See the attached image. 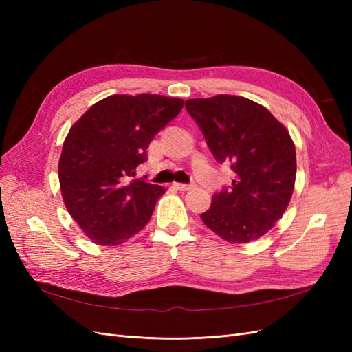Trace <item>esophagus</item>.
Here are the masks:
<instances>
[{
  "label": "esophagus",
  "mask_w": 352,
  "mask_h": 352,
  "mask_svg": "<svg viewBox=\"0 0 352 352\" xmlns=\"http://www.w3.org/2000/svg\"><path fill=\"white\" fill-rule=\"evenodd\" d=\"M174 186L180 192H188V190H190L193 188V184H184V183H175Z\"/></svg>",
  "instance_id": "obj_1"
}]
</instances>
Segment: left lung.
<instances>
[{
	"instance_id": "left-lung-1",
	"label": "left lung",
	"mask_w": 352,
	"mask_h": 352,
	"mask_svg": "<svg viewBox=\"0 0 352 352\" xmlns=\"http://www.w3.org/2000/svg\"><path fill=\"white\" fill-rule=\"evenodd\" d=\"M214 159L230 164L234 180L214 193L201 219L230 243L266 234L290 203L296 153L289 131L266 107L243 96L216 95L186 101Z\"/></svg>"
}]
</instances>
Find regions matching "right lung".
Wrapping results in <instances>:
<instances>
[{
    "instance_id": "obj_1",
    "label": "right lung",
    "mask_w": 352,
    "mask_h": 352,
    "mask_svg": "<svg viewBox=\"0 0 352 352\" xmlns=\"http://www.w3.org/2000/svg\"><path fill=\"white\" fill-rule=\"evenodd\" d=\"M183 109V100L139 94L98 101L71 126L58 160L69 214L95 243L116 246L151 219L164 189L131 180L146 148Z\"/></svg>"
}]
</instances>
